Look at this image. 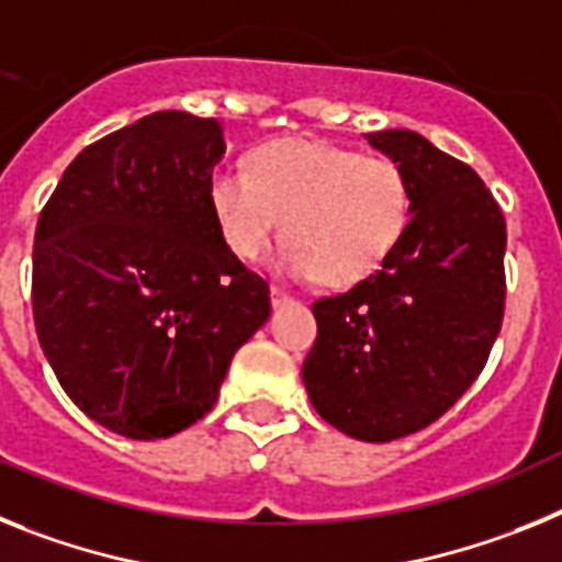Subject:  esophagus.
<instances>
[{
    "instance_id": "34e87169",
    "label": "esophagus",
    "mask_w": 562,
    "mask_h": 562,
    "mask_svg": "<svg viewBox=\"0 0 562 562\" xmlns=\"http://www.w3.org/2000/svg\"><path fill=\"white\" fill-rule=\"evenodd\" d=\"M271 305L274 308H285V305H291V296L285 291H280V288H271Z\"/></svg>"
}]
</instances>
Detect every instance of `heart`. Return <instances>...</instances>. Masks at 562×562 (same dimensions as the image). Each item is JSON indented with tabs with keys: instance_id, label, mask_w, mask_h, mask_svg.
Segmentation results:
<instances>
[{
	"instance_id": "1",
	"label": "heart",
	"mask_w": 562,
	"mask_h": 562,
	"mask_svg": "<svg viewBox=\"0 0 562 562\" xmlns=\"http://www.w3.org/2000/svg\"><path fill=\"white\" fill-rule=\"evenodd\" d=\"M209 206L240 260H257L282 232L277 268L294 280L356 285L393 257L413 221V187L398 164L308 138L262 144L248 175L217 169Z\"/></svg>"
}]
</instances>
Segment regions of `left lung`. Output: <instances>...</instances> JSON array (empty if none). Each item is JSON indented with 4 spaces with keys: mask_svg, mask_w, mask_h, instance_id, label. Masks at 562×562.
<instances>
[{
    "mask_svg": "<svg viewBox=\"0 0 562 562\" xmlns=\"http://www.w3.org/2000/svg\"><path fill=\"white\" fill-rule=\"evenodd\" d=\"M413 187V221L373 277L314 302L302 364L330 427L384 443L441 418L484 370L504 322L506 221L484 180L413 130L364 135Z\"/></svg>",
    "mask_w": 562,
    "mask_h": 562,
    "instance_id": "obj_1",
    "label": "left lung"
}]
</instances>
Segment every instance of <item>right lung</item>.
Wrapping results in <instances>:
<instances>
[{
    "label": "right lung",
    "mask_w": 562,
    "mask_h": 562,
    "mask_svg": "<svg viewBox=\"0 0 562 562\" xmlns=\"http://www.w3.org/2000/svg\"><path fill=\"white\" fill-rule=\"evenodd\" d=\"M223 155L214 119L153 112L78 153L38 217V345L72 404L124 438H169L206 416L271 316L268 282L209 206Z\"/></svg>",
    "instance_id": "1"
}]
</instances>
